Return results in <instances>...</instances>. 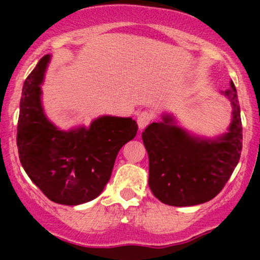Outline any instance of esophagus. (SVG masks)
Wrapping results in <instances>:
<instances>
[{"label": "esophagus", "instance_id": "34e87169", "mask_svg": "<svg viewBox=\"0 0 260 260\" xmlns=\"http://www.w3.org/2000/svg\"><path fill=\"white\" fill-rule=\"evenodd\" d=\"M151 119H152V114H151L150 112H142V113L138 116V127H139L141 132L150 125Z\"/></svg>", "mask_w": 260, "mask_h": 260}]
</instances>
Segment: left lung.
I'll return each mask as SVG.
<instances>
[{"instance_id": "8db88e82", "label": "left lung", "mask_w": 260, "mask_h": 260, "mask_svg": "<svg viewBox=\"0 0 260 260\" xmlns=\"http://www.w3.org/2000/svg\"><path fill=\"white\" fill-rule=\"evenodd\" d=\"M231 102L228 130L215 138L190 134L164 113L142 133L150 160L148 185L156 198L168 206L189 207L215 198L228 182L240 161L242 122L238 96L231 88L221 91Z\"/></svg>"}]
</instances>
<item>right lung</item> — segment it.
Here are the masks:
<instances>
[{"label":"right lung","instance_id":"1","mask_svg":"<svg viewBox=\"0 0 260 260\" xmlns=\"http://www.w3.org/2000/svg\"><path fill=\"white\" fill-rule=\"evenodd\" d=\"M50 54L39 61L24 80L18 119L17 146L27 176L58 204L78 206L102 194L117 153L134 139L138 125L132 117L102 116L91 125L61 130L47 117L41 84Z\"/></svg>","mask_w":260,"mask_h":260}]
</instances>
